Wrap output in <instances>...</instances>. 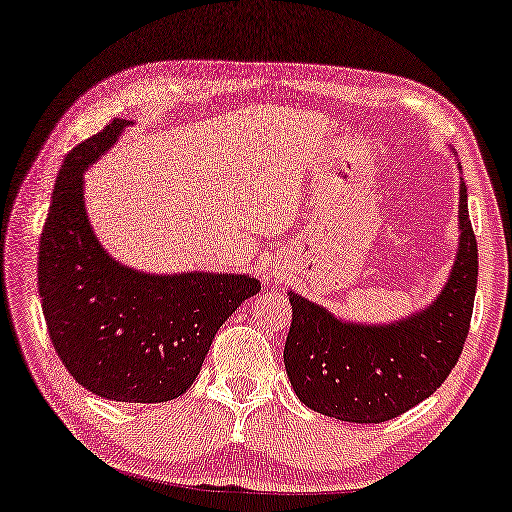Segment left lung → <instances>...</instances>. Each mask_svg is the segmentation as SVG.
<instances>
[{"mask_svg":"<svg viewBox=\"0 0 512 512\" xmlns=\"http://www.w3.org/2000/svg\"><path fill=\"white\" fill-rule=\"evenodd\" d=\"M460 247L430 309L398 325L361 327L290 293L283 364L297 398L338 421L382 423L442 387L465 348L478 281V245L460 183Z\"/></svg>","mask_w":512,"mask_h":512,"instance_id":"left-lung-1","label":"left lung"}]
</instances>
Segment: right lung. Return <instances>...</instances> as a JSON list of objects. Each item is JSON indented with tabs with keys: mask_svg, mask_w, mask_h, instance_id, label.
I'll list each match as a JSON object with an SVG mask.
<instances>
[{
	"mask_svg": "<svg viewBox=\"0 0 512 512\" xmlns=\"http://www.w3.org/2000/svg\"><path fill=\"white\" fill-rule=\"evenodd\" d=\"M130 121L114 119L66 155L38 242L50 341L84 389L116 403H164L192 387L217 329L261 290L247 274H141L98 245L82 174Z\"/></svg>",
	"mask_w": 512,
	"mask_h": 512,
	"instance_id": "obj_1",
	"label": "right lung"
}]
</instances>
